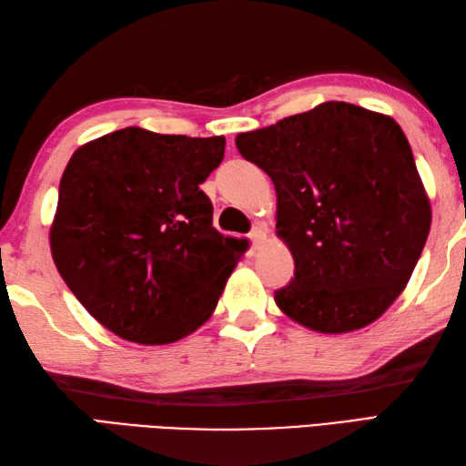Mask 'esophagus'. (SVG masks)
<instances>
[{
	"label": "esophagus",
	"instance_id": "esophagus-1",
	"mask_svg": "<svg viewBox=\"0 0 466 466\" xmlns=\"http://www.w3.org/2000/svg\"><path fill=\"white\" fill-rule=\"evenodd\" d=\"M250 240H252V246H254V248H260V246L266 242V232H264V228H254V230L250 232Z\"/></svg>",
	"mask_w": 466,
	"mask_h": 466
}]
</instances>
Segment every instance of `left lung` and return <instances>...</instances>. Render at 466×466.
Wrapping results in <instances>:
<instances>
[{
	"label": "left lung",
	"instance_id": "1",
	"mask_svg": "<svg viewBox=\"0 0 466 466\" xmlns=\"http://www.w3.org/2000/svg\"><path fill=\"white\" fill-rule=\"evenodd\" d=\"M270 176L276 234L294 279L276 306L306 329H364L402 294L431 232V202L410 144L390 116L324 102L236 136Z\"/></svg>",
	"mask_w": 466,
	"mask_h": 466
}]
</instances>
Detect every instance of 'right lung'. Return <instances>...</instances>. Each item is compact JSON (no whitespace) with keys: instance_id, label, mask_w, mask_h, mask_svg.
I'll list each match as a JSON object with an SVG mask.
<instances>
[{"instance_id":"1","label":"right lung","mask_w":466,"mask_h":466,"mask_svg":"<svg viewBox=\"0 0 466 466\" xmlns=\"http://www.w3.org/2000/svg\"><path fill=\"white\" fill-rule=\"evenodd\" d=\"M224 136L124 127L77 147L59 182L49 228L56 268L107 330L170 344L210 319L242 240L212 226L202 190Z\"/></svg>"}]
</instances>
